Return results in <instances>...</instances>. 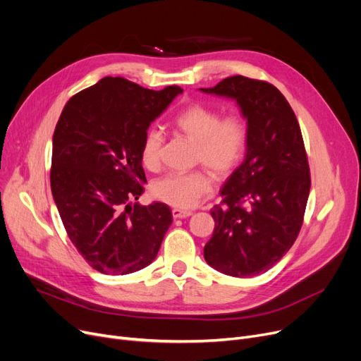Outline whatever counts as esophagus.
Segmentation results:
<instances>
[{"instance_id":"esophagus-1","label":"esophagus","mask_w":361,"mask_h":361,"mask_svg":"<svg viewBox=\"0 0 361 361\" xmlns=\"http://www.w3.org/2000/svg\"><path fill=\"white\" fill-rule=\"evenodd\" d=\"M192 214H193L192 211H187V209H178V208L172 209V216H174V218H187V216H190Z\"/></svg>"}]
</instances>
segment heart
Segmentation results:
<instances>
[{
    "instance_id": "obj_1",
    "label": "heart",
    "mask_w": 361,
    "mask_h": 361,
    "mask_svg": "<svg viewBox=\"0 0 361 361\" xmlns=\"http://www.w3.org/2000/svg\"><path fill=\"white\" fill-rule=\"evenodd\" d=\"M176 128L196 145V162L205 166L215 178H224L242 159L247 142L246 123L239 116L221 118L216 109L192 104L174 119ZM164 135L149 130L142 147L143 164L156 169L161 164ZM211 178L203 171L189 174H169L153 185V195L176 208H193L211 192Z\"/></svg>"
}]
</instances>
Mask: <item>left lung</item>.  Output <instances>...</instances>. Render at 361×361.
I'll return each mask as SVG.
<instances>
[{
  "mask_svg": "<svg viewBox=\"0 0 361 361\" xmlns=\"http://www.w3.org/2000/svg\"><path fill=\"white\" fill-rule=\"evenodd\" d=\"M202 92L236 100L247 123L246 154L221 189L203 257L215 270L252 277L270 270L300 234L310 166L300 123L274 85L236 75Z\"/></svg>",
  "mask_w": 361,
  "mask_h": 361,
  "instance_id": "obj_1",
  "label": "left lung"
}]
</instances>
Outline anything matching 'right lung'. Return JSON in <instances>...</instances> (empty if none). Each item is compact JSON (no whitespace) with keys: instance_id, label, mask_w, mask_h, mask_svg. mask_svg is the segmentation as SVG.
<instances>
[{"instance_id":"right-lung-1","label":"right lung","mask_w":361,"mask_h":361,"mask_svg":"<svg viewBox=\"0 0 361 361\" xmlns=\"http://www.w3.org/2000/svg\"><path fill=\"white\" fill-rule=\"evenodd\" d=\"M181 92L177 85L153 91L106 76L75 94L59 118L51 193L78 252L103 274L147 267L172 224L165 203L133 200L145 192V135Z\"/></svg>"}]
</instances>
